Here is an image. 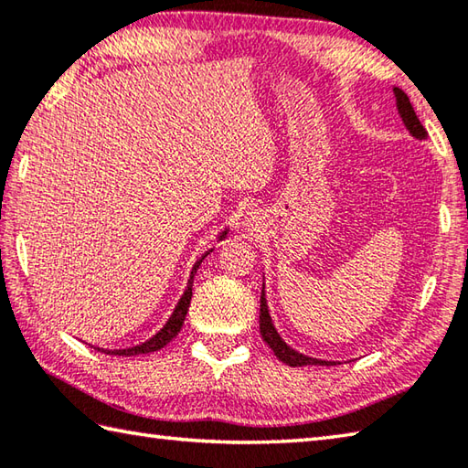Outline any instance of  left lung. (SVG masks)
Instances as JSON below:
<instances>
[{"label": "left lung", "mask_w": 468, "mask_h": 468, "mask_svg": "<svg viewBox=\"0 0 468 468\" xmlns=\"http://www.w3.org/2000/svg\"><path fill=\"white\" fill-rule=\"evenodd\" d=\"M393 93H395V101H398V112L403 120L405 128L410 130V134L418 140H426L428 138V132L426 128L421 126V122L418 120L416 112H413V105L410 103V97L405 95L399 87H393ZM259 322H261V336L262 340L269 344L271 350L275 352V356L279 360H283L285 365L289 367H307V365H317V367H330V365H336L332 363V360H322V358H312V356H305L302 352H297L289 346V344L279 336V332L275 328V324L271 320V314H269V305H267V297H264V285H262V293H261V315H259Z\"/></svg>", "instance_id": "8db88e82"}]
</instances>
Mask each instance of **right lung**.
<instances>
[{
	"label": "right lung",
	"instance_id": "1",
	"mask_svg": "<svg viewBox=\"0 0 468 468\" xmlns=\"http://www.w3.org/2000/svg\"><path fill=\"white\" fill-rule=\"evenodd\" d=\"M226 236H228V228H226L224 232H219L218 240H224ZM209 252H214V249H209V250L204 254V257H199V259L196 261V264H193L191 275H189V281H187V289H185V293L181 295L179 303L175 305V310H173V314H171L169 320H166V324L163 325L161 330H158V332L154 334L153 338H148L146 342H143V344H136V346H130V348H113V350H108V348H97V350L105 352V355H113V356H136V355H148V352L161 350L163 346H166V344H169L175 336H177V334H179V332H181V328H183L185 315H187V312H189V303H191L193 275H196L197 269H199V264L204 262V259L207 257Z\"/></svg>",
	"mask_w": 468,
	"mask_h": 468
}]
</instances>
